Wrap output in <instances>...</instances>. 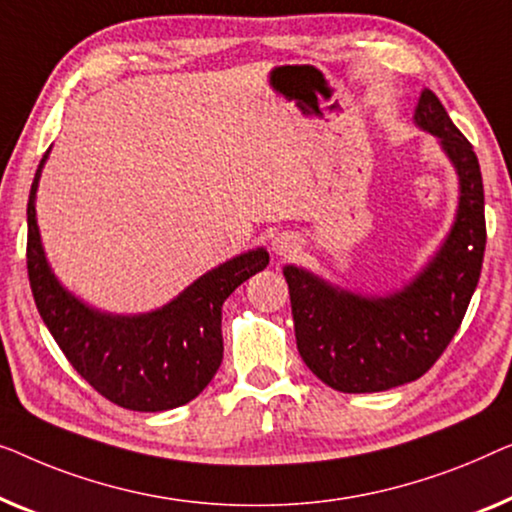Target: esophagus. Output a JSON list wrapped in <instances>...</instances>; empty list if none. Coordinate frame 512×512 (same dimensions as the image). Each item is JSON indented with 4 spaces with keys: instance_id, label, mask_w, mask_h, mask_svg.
I'll return each instance as SVG.
<instances>
[{
    "instance_id": "1",
    "label": "esophagus",
    "mask_w": 512,
    "mask_h": 512,
    "mask_svg": "<svg viewBox=\"0 0 512 512\" xmlns=\"http://www.w3.org/2000/svg\"><path fill=\"white\" fill-rule=\"evenodd\" d=\"M271 248H273V253L276 255H283V257H287V255H292V253H297V239H294L292 234H278L276 239L271 241Z\"/></svg>"
}]
</instances>
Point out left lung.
<instances>
[{
  "mask_svg": "<svg viewBox=\"0 0 512 512\" xmlns=\"http://www.w3.org/2000/svg\"><path fill=\"white\" fill-rule=\"evenodd\" d=\"M434 134L459 178L455 222L436 255L390 294H359L285 264L299 355L338 392H385L424 376L462 325L485 255V190L478 157L434 92L413 115Z\"/></svg>",
  "mask_w": 512,
  "mask_h": 512,
  "instance_id": "1",
  "label": "left lung"
}]
</instances>
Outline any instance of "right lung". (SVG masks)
Wrapping results in <instances>:
<instances>
[{
    "label": "right lung",
    "instance_id": "add662e5",
    "mask_svg": "<svg viewBox=\"0 0 512 512\" xmlns=\"http://www.w3.org/2000/svg\"><path fill=\"white\" fill-rule=\"evenodd\" d=\"M43 155L27 201V273L41 320L69 364L118 406L160 413L185 406L211 383L222 362V304L266 269L269 253L253 248L206 271L162 308L115 315L69 292L50 269L37 225Z\"/></svg>",
    "mask_w": 512,
    "mask_h": 512
}]
</instances>
